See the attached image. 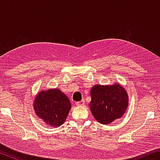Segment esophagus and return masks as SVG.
<instances>
[{
	"mask_svg": "<svg viewBox=\"0 0 160 160\" xmlns=\"http://www.w3.org/2000/svg\"><path fill=\"white\" fill-rule=\"evenodd\" d=\"M76 105L78 107H82L85 105V101L84 100H81L80 102H76Z\"/></svg>",
	"mask_w": 160,
	"mask_h": 160,
	"instance_id": "34e87169",
	"label": "esophagus"
}]
</instances>
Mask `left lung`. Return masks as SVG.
<instances>
[{"instance_id":"1","label":"left lung","mask_w":160,"mask_h":160,"mask_svg":"<svg viewBox=\"0 0 160 160\" xmlns=\"http://www.w3.org/2000/svg\"><path fill=\"white\" fill-rule=\"evenodd\" d=\"M90 95L89 106L91 113L99 123L104 125L122 118L128 109V93L118 83L94 85L91 89Z\"/></svg>"}]
</instances>
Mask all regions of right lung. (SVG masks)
Returning a JSON list of instances; mask_svg holds the SVG:
<instances>
[{"label":"right lung","instance_id":"add662e5","mask_svg":"<svg viewBox=\"0 0 160 160\" xmlns=\"http://www.w3.org/2000/svg\"><path fill=\"white\" fill-rule=\"evenodd\" d=\"M33 107L37 116L51 127H59L66 121L71 109L69 99L58 88L41 90L36 95Z\"/></svg>","mask_w":160,"mask_h":160}]
</instances>
